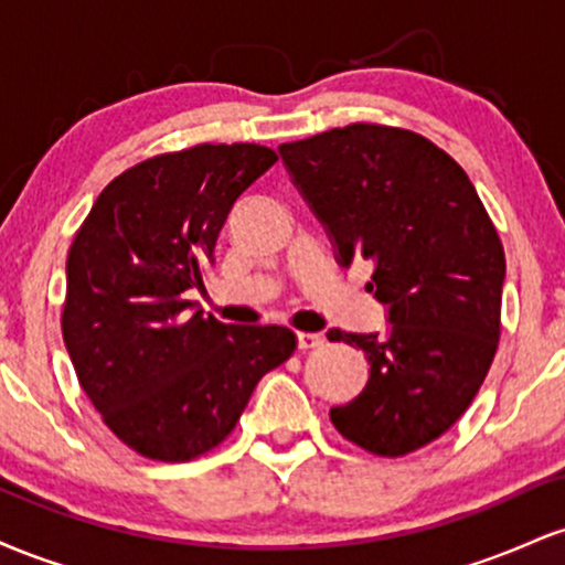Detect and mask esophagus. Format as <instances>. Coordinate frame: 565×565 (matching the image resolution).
I'll list each match as a JSON object with an SVG mask.
<instances>
[{
    "instance_id": "esophagus-1",
    "label": "esophagus",
    "mask_w": 565,
    "mask_h": 565,
    "mask_svg": "<svg viewBox=\"0 0 565 565\" xmlns=\"http://www.w3.org/2000/svg\"><path fill=\"white\" fill-rule=\"evenodd\" d=\"M297 345H300V350H313L323 345V337L316 332H297Z\"/></svg>"
}]
</instances>
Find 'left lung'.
I'll return each mask as SVG.
<instances>
[{"mask_svg": "<svg viewBox=\"0 0 565 565\" xmlns=\"http://www.w3.org/2000/svg\"><path fill=\"white\" fill-rule=\"evenodd\" d=\"M278 151L340 263H372L366 289L391 308L387 337L327 334L372 364L364 393L329 419L374 457L423 449L468 412L494 361L504 281L494 223L462 167L412 129L355 121Z\"/></svg>", "mask_w": 565, "mask_h": 565, "instance_id": "8db88e82", "label": "left lung"}]
</instances>
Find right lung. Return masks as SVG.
Wrapping results in <instances>:
<instances>
[{
	"label": "right lung",
	"mask_w": 565,
	"mask_h": 565,
	"mask_svg": "<svg viewBox=\"0 0 565 565\" xmlns=\"http://www.w3.org/2000/svg\"><path fill=\"white\" fill-rule=\"evenodd\" d=\"M276 159L257 142L159 153L103 188L76 231L63 342L103 423L140 457L191 462L215 449L295 353L291 329L188 316L185 297L215 265L231 206Z\"/></svg>",
	"instance_id": "1"
}]
</instances>
